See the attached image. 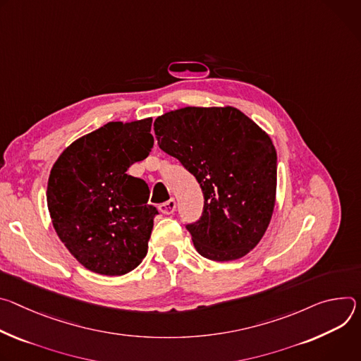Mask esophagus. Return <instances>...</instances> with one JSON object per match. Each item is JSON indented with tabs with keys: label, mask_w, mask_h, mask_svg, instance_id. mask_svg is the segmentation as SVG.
<instances>
[{
	"label": "esophagus",
	"mask_w": 361,
	"mask_h": 361,
	"mask_svg": "<svg viewBox=\"0 0 361 361\" xmlns=\"http://www.w3.org/2000/svg\"><path fill=\"white\" fill-rule=\"evenodd\" d=\"M175 209H176L175 199H169V201H166V202L159 205V211L162 212L164 215H172V214L175 212Z\"/></svg>",
	"instance_id": "34e87169"
}]
</instances>
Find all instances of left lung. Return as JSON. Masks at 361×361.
I'll use <instances>...</instances> for the list:
<instances>
[{
    "label": "left lung",
    "mask_w": 361,
    "mask_h": 361,
    "mask_svg": "<svg viewBox=\"0 0 361 361\" xmlns=\"http://www.w3.org/2000/svg\"><path fill=\"white\" fill-rule=\"evenodd\" d=\"M159 147L197 180L204 211L188 224L196 251L212 261L247 255L264 236L275 204L276 152L235 107H183L153 123Z\"/></svg>",
    "instance_id": "left-lung-1"
}]
</instances>
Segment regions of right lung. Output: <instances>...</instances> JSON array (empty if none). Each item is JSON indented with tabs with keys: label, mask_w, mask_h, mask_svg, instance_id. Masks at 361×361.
<instances>
[{
	"label": "right lung",
	"mask_w": 361,
	"mask_h": 361,
	"mask_svg": "<svg viewBox=\"0 0 361 361\" xmlns=\"http://www.w3.org/2000/svg\"><path fill=\"white\" fill-rule=\"evenodd\" d=\"M152 118L109 122L73 142L54 164L47 185L53 226L70 254L102 275H123L147 252L153 218L149 188L128 175L153 147Z\"/></svg>",
	"instance_id": "right-lung-1"
}]
</instances>
